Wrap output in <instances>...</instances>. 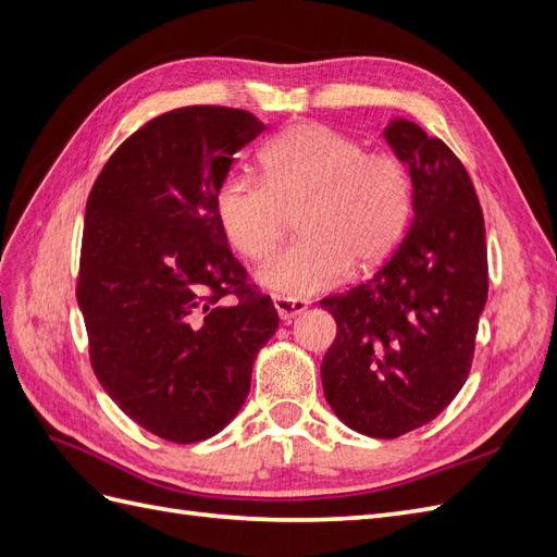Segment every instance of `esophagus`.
<instances>
[{"label":"esophagus","instance_id":"34e87169","mask_svg":"<svg viewBox=\"0 0 557 557\" xmlns=\"http://www.w3.org/2000/svg\"><path fill=\"white\" fill-rule=\"evenodd\" d=\"M309 307L307 299H293V297H283L274 295V309L281 315V320H293Z\"/></svg>","mask_w":557,"mask_h":557}]
</instances>
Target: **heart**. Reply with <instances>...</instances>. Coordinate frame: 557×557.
<instances>
[{"instance_id":"heart-1","label":"heart","mask_w":557,"mask_h":557,"mask_svg":"<svg viewBox=\"0 0 557 557\" xmlns=\"http://www.w3.org/2000/svg\"><path fill=\"white\" fill-rule=\"evenodd\" d=\"M260 178L227 176L215 190V215L230 246L267 260L288 234L293 215L301 239L260 269V283L301 299L344 281L352 262H383L407 232L413 188L407 166L367 153L348 134L299 123L260 150Z\"/></svg>"}]
</instances>
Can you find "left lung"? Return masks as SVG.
Instances as JSON below:
<instances>
[{
	"instance_id": "8db88e82",
	"label": "left lung",
	"mask_w": 557,
	"mask_h": 557,
	"mask_svg": "<svg viewBox=\"0 0 557 557\" xmlns=\"http://www.w3.org/2000/svg\"><path fill=\"white\" fill-rule=\"evenodd\" d=\"M383 134L409 166L413 223L372 278L320 299L336 320L320 376L342 423L395 440L440 416L469 376L487 250L474 183L453 150L404 117Z\"/></svg>"
}]
</instances>
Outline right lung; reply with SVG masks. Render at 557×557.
<instances>
[{
  "mask_svg": "<svg viewBox=\"0 0 557 557\" xmlns=\"http://www.w3.org/2000/svg\"><path fill=\"white\" fill-rule=\"evenodd\" d=\"M262 129L242 109L166 111L117 146L88 197L76 299L92 372L166 442H205L239 413L278 327L215 215L232 156Z\"/></svg>",
  "mask_w": 557,
  "mask_h": 557,
  "instance_id": "1",
  "label": "right lung"
}]
</instances>
